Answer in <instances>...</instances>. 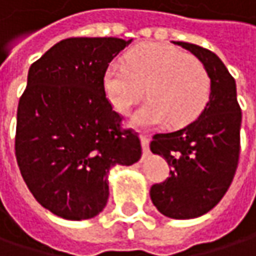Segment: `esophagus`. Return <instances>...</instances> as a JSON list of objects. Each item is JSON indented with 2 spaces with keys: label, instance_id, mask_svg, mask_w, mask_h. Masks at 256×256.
I'll list each match as a JSON object with an SVG mask.
<instances>
[{
  "label": "esophagus",
  "instance_id": "1",
  "mask_svg": "<svg viewBox=\"0 0 256 256\" xmlns=\"http://www.w3.org/2000/svg\"><path fill=\"white\" fill-rule=\"evenodd\" d=\"M140 142H142V148H144V152L148 154L150 151V138L146 134H142L140 136Z\"/></svg>",
  "mask_w": 256,
  "mask_h": 256
}]
</instances>
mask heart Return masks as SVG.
<instances>
[{
  "label": "heart",
  "mask_w": 256,
  "mask_h": 256,
  "mask_svg": "<svg viewBox=\"0 0 256 256\" xmlns=\"http://www.w3.org/2000/svg\"><path fill=\"white\" fill-rule=\"evenodd\" d=\"M144 89L150 101L133 116L134 126L148 128L167 120L172 126H184L206 105L211 80L196 57L150 42L128 51L124 64H110L104 74L105 96L122 114L142 100Z\"/></svg>",
  "instance_id": "heart-1"
}]
</instances>
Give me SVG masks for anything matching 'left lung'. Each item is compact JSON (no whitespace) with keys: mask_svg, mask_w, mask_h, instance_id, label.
Here are the masks:
<instances>
[{"mask_svg":"<svg viewBox=\"0 0 256 256\" xmlns=\"http://www.w3.org/2000/svg\"><path fill=\"white\" fill-rule=\"evenodd\" d=\"M196 57L211 79L204 111L186 128L156 133L151 151L166 158L170 177L151 188V199L166 217L186 220L204 216L226 195L240 155L242 111L236 82L212 51L189 42H174Z\"/></svg>","mask_w":256,"mask_h":256,"instance_id":"obj_1","label":"left lung"}]
</instances>
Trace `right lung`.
I'll return each instance as SVG.
<instances>
[{
  "label": "right lung",
  "instance_id": "right-lung-1",
  "mask_svg": "<svg viewBox=\"0 0 256 256\" xmlns=\"http://www.w3.org/2000/svg\"><path fill=\"white\" fill-rule=\"evenodd\" d=\"M130 42L62 39L29 68L17 106L16 160L36 200L61 218L98 216L110 170L142 156L139 134L122 126L104 90L106 67Z\"/></svg>",
  "mask_w": 256,
  "mask_h": 256
}]
</instances>
